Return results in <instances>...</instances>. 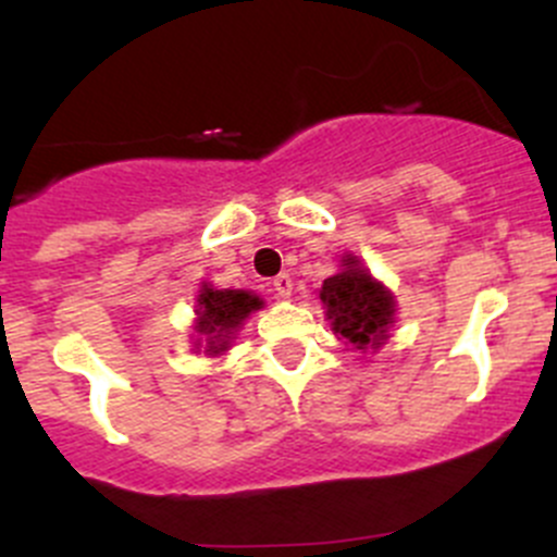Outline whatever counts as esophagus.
<instances>
[{
  "instance_id": "34e87169",
  "label": "esophagus",
  "mask_w": 557,
  "mask_h": 557,
  "mask_svg": "<svg viewBox=\"0 0 557 557\" xmlns=\"http://www.w3.org/2000/svg\"><path fill=\"white\" fill-rule=\"evenodd\" d=\"M272 290L280 296V299H288L290 290H294V280H290L288 274H277V277L272 280Z\"/></svg>"
}]
</instances>
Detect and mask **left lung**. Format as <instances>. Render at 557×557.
<instances>
[{
    "label": "left lung",
    "mask_w": 557,
    "mask_h": 557,
    "mask_svg": "<svg viewBox=\"0 0 557 557\" xmlns=\"http://www.w3.org/2000/svg\"><path fill=\"white\" fill-rule=\"evenodd\" d=\"M342 272L323 280L320 301L336 336H345L356 350L380 347L393 323V296L352 256L342 258Z\"/></svg>",
    "instance_id": "left-lung-1"
}]
</instances>
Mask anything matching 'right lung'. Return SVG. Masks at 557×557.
<instances>
[{
  "mask_svg": "<svg viewBox=\"0 0 557 557\" xmlns=\"http://www.w3.org/2000/svg\"><path fill=\"white\" fill-rule=\"evenodd\" d=\"M199 325L196 331L207 336V352H223L228 347L234 331L243 325V320L252 310L263 305L258 296L247 294V290H215V288H201L199 294Z\"/></svg>",
  "mask_w": 557,
  "mask_h": 557,
  "instance_id": "right-lung-1",
  "label": "right lung"
}]
</instances>
